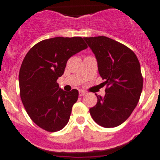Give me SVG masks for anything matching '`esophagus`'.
Instances as JSON below:
<instances>
[{"mask_svg": "<svg viewBox=\"0 0 160 160\" xmlns=\"http://www.w3.org/2000/svg\"><path fill=\"white\" fill-rule=\"evenodd\" d=\"M87 93V92L86 91H84V90H80V91H79V96L80 97H82V96H83V95H85Z\"/></svg>", "mask_w": 160, "mask_h": 160, "instance_id": "34e87169", "label": "esophagus"}]
</instances>
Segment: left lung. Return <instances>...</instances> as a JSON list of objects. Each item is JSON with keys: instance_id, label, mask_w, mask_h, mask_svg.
I'll use <instances>...</instances> for the list:
<instances>
[{"instance_id": "1", "label": "left lung", "mask_w": 160, "mask_h": 160, "mask_svg": "<svg viewBox=\"0 0 160 160\" xmlns=\"http://www.w3.org/2000/svg\"><path fill=\"white\" fill-rule=\"evenodd\" d=\"M98 60V71L105 80V95L90 108L96 123L104 128L118 126L136 107L143 87L140 63L132 49L105 36L83 38ZM97 95V94H96Z\"/></svg>"}]
</instances>
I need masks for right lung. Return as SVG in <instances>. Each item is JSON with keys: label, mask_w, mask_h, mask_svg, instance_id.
I'll use <instances>...</instances> for the list:
<instances>
[{"label": "right lung", "mask_w": 160, "mask_h": 160, "mask_svg": "<svg viewBox=\"0 0 160 160\" xmlns=\"http://www.w3.org/2000/svg\"><path fill=\"white\" fill-rule=\"evenodd\" d=\"M87 48L81 37H56L35 44L24 58L19 71L21 99L30 118L42 129L57 132L68 123L79 92L63 91L56 80L71 56Z\"/></svg>", "instance_id": "add662e5"}]
</instances>
